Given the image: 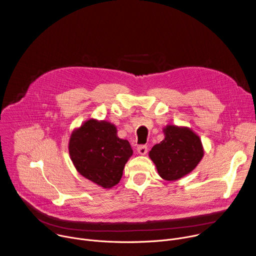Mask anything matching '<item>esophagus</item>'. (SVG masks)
Segmentation results:
<instances>
[{"mask_svg": "<svg viewBox=\"0 0 256 256\" xmlns=\"http://www.w3.org/2000/svg\"><path fill=\"white\" fill-rule=\"evenodd\" d=\"M136 151L140 155H146L148 152V148H147V146L142 144V146H138V147L136 148Z\"/></svg>", "mask_w": 256, "mask_h": 256, "instance_id": "esophagus-1", "label": "esophagus"}]
</instances>
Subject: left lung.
Segmentation results:
<instances>
[{
  "mask_svg": "<svg viewBox=\"0 0 256 256\" xmlns=\"http://www.w3.org/2000/svg\"><path fill=\"white\" fill-rule=\"evenodd\" d=\"M165 138L149 153L159 175L168 181L190 173L200 162L204 149L200 136L186 126H167Z\"/></svg>",
  "mask_w": 256,
  "mask_h": 256,
  "instance_id": "1",
  "label": "left lung"
}]
</instances>
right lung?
Returning <instances> with one entry per match:
<instances>
[{
  "label": "right lung",
  "instance_id": "obj_1",
  "mask_svg": "<svg viewBox=\"0 0 256 256\" xmlns=\"http://www.w3.org/2000/svg\"><path fill=\"white\" fill-rule=\"evenodd\" d=\"M114 124L89 120L72 132L68 153L77 171L103 188L116 186L132 155L128 140L120 138Z\"/></svg>",
  "mask_w": 256,
  "mask_h": 256
}]
</instances>
